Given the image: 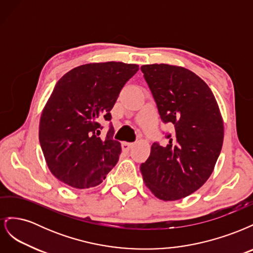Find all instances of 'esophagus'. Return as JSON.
Listing matches in <instances>:
<instances>
[{
	"label": "esophagus",
	"mask_w": 253,
	"mask_h": 253,
	"mask_svg": "<svg viewBox=\"0 0 253 253\" xmlns=\"http://www.w3.org/2000/svg\"><path fill=\"white\" fill-rule=\"evenodd\" d=\"M134 145V143H132V142H122V144H121V147H122V150H124L125 152H128L129 150H131V148L133 147Z\"/></svg>",
	"instance_id": "34e87169"
}]
</instances>
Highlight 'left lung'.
<instances>
[{"instance_id":"8db88e82","label":"left lung","mask_w":253,"mask_h":253,"mask_svg":"<svg viewBox=\"0 0 253 253\" xmlns=\"http://www.w3.org/2000/svg\"><path fill=\"white\" fill-rule=\"evenodd\" d=\"M166 124H173L166 147L153 143L140 171L151 192L165 202L178 201L200 189L211 176L224 141V122L207 83L185 67H140Z\"/></svg>"}]
</instances>
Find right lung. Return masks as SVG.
Listing matches in <instances>:
<instances>
[{
	"label": "right lung",
	"mask_w": 253,
	"mask_h": 253,
	"mask_svg": "<svg viewBox=\"0 0 253 253\" xmlns=\"http://www.w3.org/2000/svg\"><path fill=\"white\" fill-rule=\"evenodd\" d=\"M137 64L100 62L80 65L61 78L41 114L39 140L51 174L76 189L96 187L117 164L121 144L113 128L99 137V119L111 110Z\"/></svg>",
	"instance_id": "right-lung-1"
}]
</instances>
